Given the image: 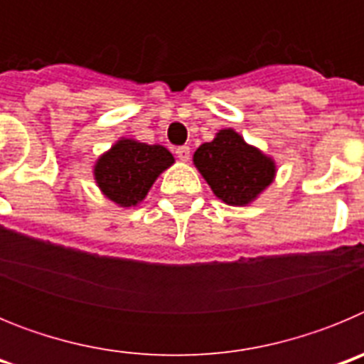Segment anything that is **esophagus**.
Segmentation results:
<instances>
[{"instance_id": "34e87169", "label": "esophagus", "mask_w": 364, "mask_h": 364, "mask_svg": "<svg viewBox=\"0 0 364 364\" xmlns=\"http://www.w3.org/2000/svg\"><path fill=\"white\" fill-rule=\"evenodd\" d=\"M175 153L182 162H188L189 156H191V149H189V146H178L175 149Z\"/></svg>"}]
</instances>
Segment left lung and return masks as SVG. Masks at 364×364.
<instances>
[{
    "instance_id": "left-lung-1",
    "label": "left lung",
    "mask_w": 364,
    "mask_h": 364,
    "mask_svg": "<svg viewBox=\"0 0 364 364\" xmlns=\"http://www.w3.org/2000/svg\"><path fill=\"white\" fill-rule=\"evenodd\" d=\"M193 162L215 195L231 205L250 204L275 176L272 159L247 146L233 129L220 131L213 142L202 144Z\"/></svg>"
}]
</instances>
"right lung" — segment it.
<instances>
[{
  "label": "right lung",
  "mask_w": 364,
  "mask_h": 364,
  "mask_svg": "<svg viewBox=\"0 0 364 364\" xmlns=\"http://www.w3.org/2000/svg\"><path fill=\"white\" fill-rule=\"evenodd\" d=\"M173 164V154L162 146L120 140L96 162L100 189L117 204L129 208L144 200L156 176Z\"/></svg>",
  "instance_id": "obj_1"
}]
</instances>
